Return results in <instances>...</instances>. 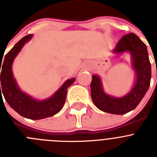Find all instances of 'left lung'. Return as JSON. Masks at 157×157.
Listing matches in <instances>:
<instances>
[{
    "label": "left lung",
    "mask_w": 157,
    "mask_h": 157,
    "mask_svg": "<svg viewBox=\"0 0 157 157\" xmlns=\"http://www.w3.org/2000/svg\"><path fill=\"white\" fill-rule=\"evenodd\" d=\"M131 53L133 67L136 71L137 79L133 89L123 98H113L104 92L101 78L92 76L90 84L91 98L94 105L100 110L111 114L123 115L134 110L144 98L150 86L151 64L146 45L134 33L123 36L118 41L114 52Z\"/></svg>",
    "instance_id": "8db88e82"
}]
</instances>
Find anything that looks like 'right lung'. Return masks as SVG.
Segmentation results:
<instances>
[{
    "label": "right lung",
    "mask_w": 157,
    "mask_h": 157,
    "mask_svg": "<svg viewBox=\"0 0 157 157\" xmlns=\"http://www.w3.org/2000/svg\"><path fill=\"white\" fill-rule=\"evenodd\" d=\"M31 37L32 34L23 37L5 55L4 61L1 60L2 66L0 67V97H2L1 94H3L8 105L20 116L30 120H41L54 116L61 110L66 101L67 88L74 82L75 78L67 80L51 98L45 101H37L22 92L13 78L12 65L25 43L31 39Z\"/></svg>",
    "instance_id": "obj_1"
}]
</instances>
